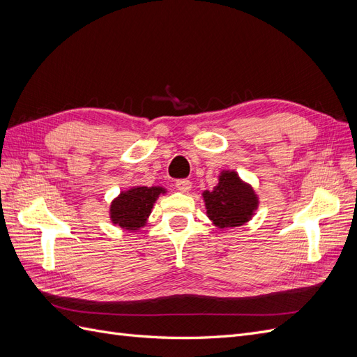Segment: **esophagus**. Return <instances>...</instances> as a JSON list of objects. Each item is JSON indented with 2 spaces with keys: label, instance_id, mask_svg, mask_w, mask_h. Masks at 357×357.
<instances>
[{
  "label": "esophagus",
  "instance_id": "34e87169",
  "mask_svg": "<svg viewBox=\"0 0 357 357\" xmlns=\"http://www.w3.org/2000/svg\"><path fill=\"white\" fill-rule=\"evenodd\" d=\"M176 188L180 190V192H189L190 188H192V183L190 180L188 178H180L176 181Z\"/></svg>",
  "mask_w": 357,
  "mask_h": 357
}]
</instances>
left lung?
Returning <instances> with one entry per match:
<instances>
[{
    "instance_id": "1",
    "label": "left lung",
    "mask_w": 357,
    "mask_h": 357,
    "mask_svg": "<svg viewBox=\"0 0 357 357\" xmlns=\"http://www.w3.org/2000/svg\"><path fill=\"white\" fill-rule=\"evenodd\" d=\"M204 199L208 218L219 228L244 225L257 207L253 189L244 185L235 172H223L219 185L204 192Z\"/></svg>"
}]
</instances>
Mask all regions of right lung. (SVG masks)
I'll use <instances>...</instances> for the list:
<instances>
[{
  "instance_id": "obj_1",
  "label": "right lung",
  "mask_w": 357,
  "mask_h": 357,
  "mask_svg": "<svg viewBox=\"0 0 357 357\" xmlns=\"http://www.w3.org/2000/svg\"><path fill=\"white\" fill-rule=\"evenodd\" d=\"M164 192L162 188H134L121 193L110 208L113 223L128 231L139 229L146 225L153 202Z\"/></svg>"
}]
</instances>
